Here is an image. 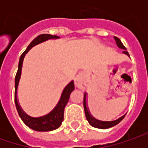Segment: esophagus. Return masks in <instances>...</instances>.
Returning <instances> with one entry per match:
<instances>
[{"mask_svg": "<svg viewBox=\"0 0 148 148\" xmlns=\"http://www.w3.org/2000/svg\"><path fill=\"white\" fill-rule=\"evenodd\" d=\"M75 85L77 88L84 90L86 87V75L81 72L75 77Z\"/></svg>", "mask_w": 148, "mask_h": 148, "instance_id": "1", "label": "esophagus"}]
</instances>
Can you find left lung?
Returning <instances> with one entry per match:
<instances>
[{
    "label": "left lung",
    "mask_w": 148,
    "mask_h": 148,
    "mask_svg": "<svg viewBox=\"0 0 148 148\" xmlns=\"http://www.w3.org/2000/svg\"><path fill=\"white\" fill-rule=\"evenodd\" d=\"M114 38V39H115V41H116L117 46H118L119 49H123L124 51H123V53L129 57V54H128V53L127 52L126 48L123 46V44L122 42H121V40H120L119 38L115 37V36ZM83 105H84V110H85L86 118V119H87V121L89 122V123H90L92 127H95V128L105 129V128H111V127H114V126H115L116 124H118L119 123L121 122L123 120V119L125 116V114H124V115H123L122 117L119 118L118 119L114 120V121H101V120H99V119H96L95 117H93L91 115L90 112L89 110L88 105H87V93H85V94H84V103H83Z\"/></svg>",
    "instance_id": "obj_1"
}]
</instances>
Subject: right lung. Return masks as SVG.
<instances>
[{"instance_id":"right-lung-1","label":"right lung","mask_w":148,"mask_h":148,"mask_svg":"<svg viewBox=\"0 0 148 148\" xmlns=\"http://www.w3.org/2000/svg\"><path fill=\"white\" fill-rule=\"evenodd\" d=\"M60 37L57 36V35H51V34H47L38 35L29 44V46L27 47L25 51L20 56V61H19L18 71H17L16 76L14 78V102H15V106H16V110L18 111V114L20 115V119H22V121L25 123L29 128H32L33 130H35V131L47 132V131H53V130H55V129L59 128L62 124V122L63 121V119H64V109H65L66 105L69 100L70 95L75 89V86H74L73 81L70 82L63 89V90H62V92L61 97H60L58 104L56 105V106L52 110L49 112V114L40 117L29 116L21 108V106L19 104L18 96H17L18 86H19V83H20L22 66H23V61H24L25 54L34 46L37 45L38 43L45 42L49 39H58Z\"/></svg>"}]
</instances>
